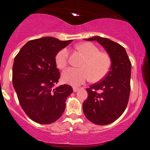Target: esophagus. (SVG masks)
<instances>
[{"label":"esophagus","instance_id":"34e87169","mask_svg":"<svg viewBox=\"0 0 150 150\" xmlns=\"http://www.w3.org/2000/svg\"><path fill=\"white\" fill-rule=\"evenodd\" d=\"M73 90L74 92H77V91H78L79 90H80V89H79L78 87H73Z\"/></svg>","mask_w":150,"mask_h":150}]
</instances>
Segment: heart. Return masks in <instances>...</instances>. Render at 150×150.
<instances>
[{
	"instance_id": "1",
	"label": "heart",
	"mask_w": 150,
	"mask_h": 150,
	"mask_svg": "<svg viewBox=\"0 0 150 150\" xmlns=\"http://www.w3.org/2000/svg\"><path fill=\"white\" fill-rule=\"evenodd\" d=\"M77 49L85 57L82 68H68L62 73L61 78L65 83L73 86H78L89 80L91 76L94 81L102 79L110 68L111 61L106 53L100 52L99 49L90 42L77 45ZM69 52L64 48L55 56V63L59 68L63 69L67 66Z\"/></svg>"
}]
</instances>
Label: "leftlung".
<instances>
[{
	"label": "left lung",
	"mask_w": 150,
	"mask_h": 150,
	"mask_svg": "<svg viewBox=\"0 0 150 150\" xmlns=\"http://www.w3.org/2000/svg\"><path fill=\"white\" fill-rule=\"evenodd\" d=\"M84 40H96L110 58L111 66L107 75L101 82L86 89L88 97L82 104L83 112L90 122L107 125L117 120L127 106L131 89V61L125 49L111 40L100 36Z\"/></svg>",
	"instance_id": "1"
}]
</instances>
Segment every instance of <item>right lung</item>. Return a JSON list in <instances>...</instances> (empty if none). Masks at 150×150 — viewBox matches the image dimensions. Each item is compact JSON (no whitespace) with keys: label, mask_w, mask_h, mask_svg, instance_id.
Instances as JSON below:
<instances>
[{"label":"right lung","mask_w":150,"mask_h":150,"mask_svg":"<svg viewBox=\"0 0 150 150\" xmlns=\"http://www.w3.org/2000/svg\"><path fill=\"white\" fill-rule=\"evenodd\" d=\"M72 41L53 37L33 40L14 58L12 84L23 111L35 122L53 123L65 110L73 89L68 84L54 87L60 77L55 56Z\"/></svg>","instance_id":"add662e5"}]
</instances>
